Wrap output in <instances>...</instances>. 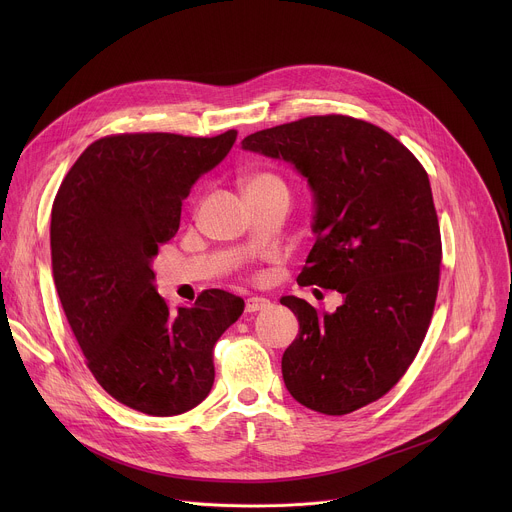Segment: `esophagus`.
Masks as SVG:
<instances>
[{"instance_id":"34e87169","label":"esophagus","mask_w":512,"mask_h":512,"mask_svg":"<svg viewBox=\"0 0 512 512\" xmlns=\"http://www.w3.org/2000/svg\"><path fill=\"white\" fill-rule=\"evenodd\" d=\"M271 304H269V300H265V298H257V296H253V298H247L245 300V312L247 314H253V312H259V310H265V308H269Z\"/></svg>"}]
</instances>
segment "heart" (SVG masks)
I'll use <instances>...</instances> for the list:
<instances>
[{
  "mask_svg": "<svg viewBox=\"0 0 512 512\" xmlns=\"http://www.w3.org/2000/svg\"><path fill=\"white\" fill-rule=\"evenodd\" d=\"M243 188H245V194H249V192H265V190H275V188L287 190L283 178H279L277 174L267 172V170L247 174L243 178Z\"/></svg>",
  "mask_w": 512,
  "mask_h": 512,
  "instance_id": "1",
  "label": "heart"
}]
</instances>
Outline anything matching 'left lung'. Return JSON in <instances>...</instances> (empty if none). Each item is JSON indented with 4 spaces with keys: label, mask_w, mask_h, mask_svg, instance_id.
Instances as JSON below:
<instances>
[{
    "label": "left lung",
    "mask_w": 512,
    "mask_h": 512,
    "mask_svg": "<svg viewBox=\"0 0 512 512\" xmlns=\"http://www.w3.org/2000/svg\"><path fill=\"white\" fill-rule=\"evenodd\" d=\"M243 150L308 178L316 243L298 283L344 294L334 314L281 298L300 322L281 358L285 387L318 413H352L399 383L433 316L442 237L427 172L391 133L348 115L263 129Z\"/></svg>",
    "instance_id": "1"
}]
</instances>
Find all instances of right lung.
I'll list each match as a JSON object with an SVG mask.
<instances>
[{"label":"right lung","instance_id":"1","mask_svg":"<svg viewBox=\"0 0 512 512\" xmlns=\"http://www.w3.org/2000/svg\"><path fill=\"white\" fill-rule=\"evenodd\" d=\"M235 139V129L107 135L56 192L50 251L62 310L97 383L135 411L170 417L202 403L214 383L212 348L243 314L245 302L223 289L172 312L152 271L178 233L182 200Z\"/></svg>","mask_w":512,"mask_h":512}]
</instances>
